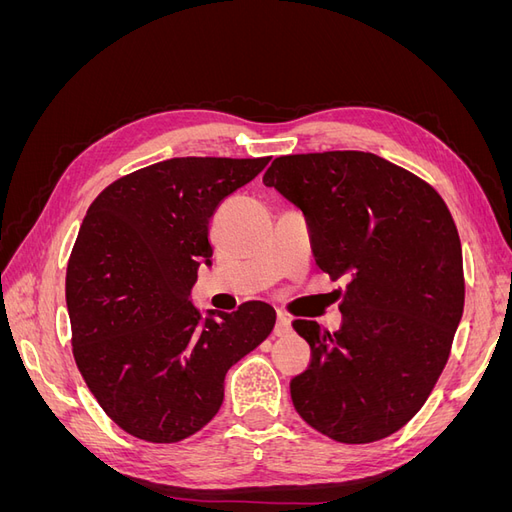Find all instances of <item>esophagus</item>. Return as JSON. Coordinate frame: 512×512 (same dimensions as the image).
I'll return each mask as SVG.
<instances>
[{"mask_svg":"<svg viewBox=\"0 0 512 512\" xmlns=\"http://www.w3.org/2000/svg\"><path fill=\"white\" fill-rule=\"evenodd\" d=\"M292 331V322H290V318L286 316V314H277V322H275V329H273V333L277 335V337H284V335H288Z\"/></svg>","mask_w":512,"mask_h":512,"instance_id":"esophagus-1","label":"esophagus"}]
</instances>
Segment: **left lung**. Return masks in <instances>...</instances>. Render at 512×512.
Returning <instances> with one entry per match:
<instances>
[{
    "mask_svg": "<svg viewBox=\"0 0 512 512\" xmlns=\"http://www.w3.org/2000/svg\"><path fill=\"white\" fill-rule=\"evenodd\" d=\"M262 183L303 211L316 265L350 277L337 331L292 322L312 348L290 382L294 410L344 444L391 436L423 408L463 314L451 211L423 179L365 151L275 158Z\"/></svg>",
    "mask_w": 512,
    "mask_h": 512,
    "instance_id": "obj_1",
    "label": "left lung"
}]
</instances>
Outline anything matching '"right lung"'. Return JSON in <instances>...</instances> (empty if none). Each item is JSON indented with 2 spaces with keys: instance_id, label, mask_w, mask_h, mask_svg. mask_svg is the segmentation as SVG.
Wrapping results in <instances>:
<instances>
[{
  "instance_id": "obj_1",
  "label": "right lung",
  "mask_w": 512,
  "mask_h": 512,
  "mask_svg": "<svg viewBox=\"0 0 512 512\" xmlns=\"http://www.w3.org/2000/svg\"><path fill=\"white\" fill-rule=\"evenodd\" d=\"M271 158H173L117 179L91 203L66 273L72 350L89 391L130 436L190 438L218 414L226 371L260 346L275 309L192 303L211 265L209 220Z\"/></svg>"
}]
</instances>
